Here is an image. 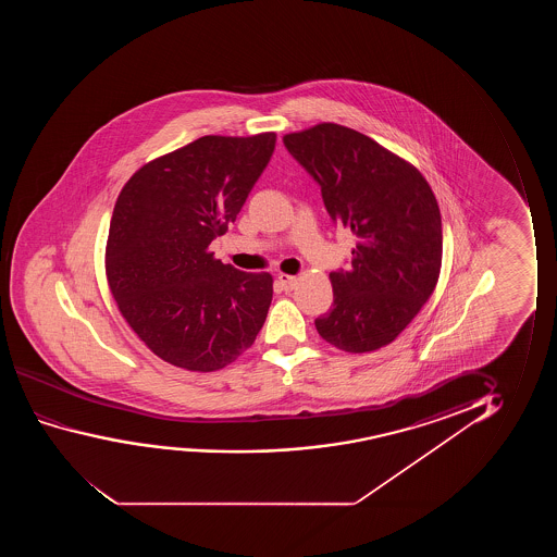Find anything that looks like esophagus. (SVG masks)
Instances as JSON below:
<instances>
[{
  "label": "esophagus",
  "mask_w": 557,
  "mask_h": 557,
  "mask_svg": "<svg viewBox=\"0 0 557 557\" xmlns=\"http://www.w3.org/2000/svg\"><path fill=\"white\" fill-rule=\"evenodd\" d=\"M277 282L282 285L283 290H293L295 285H297V277L289 274H280L277 275Z\"/></svg>",
  "instance_id": "1"
}]
</instances>
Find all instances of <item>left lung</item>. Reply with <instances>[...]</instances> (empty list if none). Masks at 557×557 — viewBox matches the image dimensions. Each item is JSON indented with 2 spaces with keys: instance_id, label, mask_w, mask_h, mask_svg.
<instances>
[{
  "instance_id": "left-lung-1",
  "label": "left lung",
  "mask_w": 557,
  "mask_h": 557,
  "mask_svg": "<svg viewBox=\"0 0 557 557\" xmlns=\"http://www.w3.org/2000/svg\"><path fill=\"white\" fill-rule=\"evenodd\" d=\"M283 145L320 184L331 221L358 237L351 267L329 274L333 308L315 329L338 350H379L411 323L440 277L434 191L411 163L336 123L285 135Z\"/></svg>"
}]
</instances>
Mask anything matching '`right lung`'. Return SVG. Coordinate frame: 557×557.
<instances>
[{
    "label": "right lung",
    "mask_w": 557,
    "mask_h": 557,
    "mask_svg": "<svg viewBox=\"0 0 557 557\" xmlns=\"http://www.w3.org/2000/svg\"><path fill=\"white\" fill-rule=\"evenodd\" d=\"M275 133L201 137L138 169L115 201L108 285L138 338L171 366L216 371L259 335L272 275L209 251L267 169Z\"/></svg>",
    "instance_id": "1"
}]
</instances>
